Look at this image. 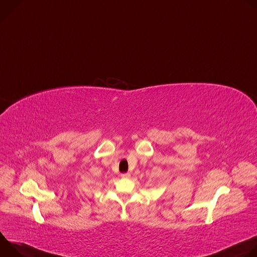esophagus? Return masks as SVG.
Instances as JSON below:
<instances>
[{"mask_svg":"<svg viewBox=\"0 0 257 257\" xmlns=\"http://www.w3.org/2000/svg\"><path fill=\"white\" fill-rule=\"evenodd\" d=\"M130 174L129 173H123V174H121V177L122 178H124V179H127V178H130Z\"/></svg>","mask_w":257,"mask_h":257,"instance_id":"1","label":"esophagus"}]
</instances>
